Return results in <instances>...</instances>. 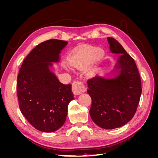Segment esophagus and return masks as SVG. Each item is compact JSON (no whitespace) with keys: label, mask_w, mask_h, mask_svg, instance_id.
<instances>
[{"label":"esophagus","mask_w":158,"mask_h":158,"mask_svg":"<svg viewBox=\"0 0 158 158\" xmlns=\"http://www.w3.org/2000/svg\"><path fill=\"white\" fill-rule=\"evenodd\" d=\"M72 90L75 95H79L85 92V87L83 82L76 80L72 85Z\"/></svg>","instance_id":"1"}]
</instances>
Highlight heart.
<instances>
[{
  "instance_id": "obj_1",
  "label": "heart",
  "mask_w": 158,
  "mask_h": 158,
  "mask_svg": "<svg viewBox=\"0 0 158 158\" xmlns=\"http://www.w3.org/2000/svg\"><path fill=\"white\" fill-rule=\"evenodd\" d=\"M104 51L98 47H85L70 53L67 57V62L62 63L63 67L70 70V67L78 70L84 69L88 77H94L97 74L98 65L103 58Z\"/></svg>"
}]
</instances>
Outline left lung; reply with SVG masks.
Here are the masks:
<instances>
[{"instance_id": "1", "label": "left lung", "mask_w": 158, "mask_h": 158, "mask_svg": "<svg viewBox=\"0 0 158 158\" xmlns=\"http://www.w3.org/2000/svg\"><path fill=\"white\" fill-rule=\"evenodd\" d=\"M111 52L119 55L117 64L107 76L88 80L92 98L90 117L98 126L114 129L125 125L136 113L142 94L141 80L135 61L113 37H107Z\"/></svg>"}]
</instances>
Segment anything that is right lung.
<instances>
[{"label":"right lung","mask_w":158,"mask_h":158,"mask_svg":"<svg viewBox=\"0 0 158 158\" xmlns=\"http://www.w3.org/2000/svg\"><path fill=\"white\" fill-rule=\"evenodd\" d=\"M67 42L49 40L37 45L19 70L17 95L21 113L37 130L55 132L64 125L74 99L71 84L60 82L49 67L59 61Z\"/></svg>","instance_id":"add662e5"}]
</instances>
